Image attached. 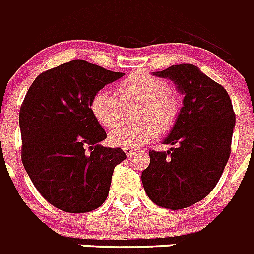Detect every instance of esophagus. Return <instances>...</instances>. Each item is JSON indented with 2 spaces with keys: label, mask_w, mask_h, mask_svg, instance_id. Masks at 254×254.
Listing matches in <instances>:
<instances>
[{
  "label": "esophagus",
  "mask_w": 254,
  "mask_h": 254,
  "mask_svg": "<svg viewBox=\"0 0 254 254\" xmlns=\"http://www.w3.org/2000/svg\"><path fill=\"white\" fill-rule=\"evenodd\" d=\"M123 151L127 156H132L136 152V149H133V147H123Z\"/></svg>",
  "instance_id": "obj_1"
}]
</instances>
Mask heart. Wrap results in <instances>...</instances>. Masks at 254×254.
<instances>
[{
    "instance_id": "heart-1",
    "label": "heart",
    "mask_w": 254,
    "mask_h": 254,
    "mask_svg": "<svg viewBox=\"0 0 254 254\" xmlns=\"http://www.w3.org/2000/svg\"><path fill=\"white\" fill-rule=\"evenodd\" d=\"M117 93L122 103L138 102L140 123L123 126L109 134L112 145L138 147L154 140L161 132L172 128L179 114V99L169 90L165 80L147 72H134L118 84ZM94 120L105 129H112L121 122V102L107 90L96 91L90 100Z\"/></svg>"
}]
</instances>
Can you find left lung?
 <instances>
[{
	"label": "left lung",
	"instance_id": "left-lung-1",
	"mask_svg": "<svg viewBox=\"0 0 254 254\" xmlns=\"http://www.w3.org/2000/svg\"><path fill=\"white\" fill-rule=\"evenodd\" d=\"M176 82L183 107L164 143L150 150L142 172L145 192L155 205L181 210L199 202L217 185L232 151L235 113L228 91L190 64L154 72Z\"/></svg>",
	"mask_w": 254,
	"mask_h": 254
}]
</instances>
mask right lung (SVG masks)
I'll return each mask as SVG.
<instances>
[{
    "mask_svg": "<svg viewBox=\"0 0 254 254\" xmlns=\"http://www.w3.org/2000/svg\"><path fill=\"white\" fill-rule=\"evenodd\" d=\"M123 76L84 60L40 73L19 114L21 160L39 193L71 214L96 210L126 154L100 145L107 138L90 112L96 91Z\"/></svg>",
    "mask_w": 254,
    "mask_h": 254,
    "instance_id": "right-lung-1",
    "label": "right lung"
}]
</instances>
